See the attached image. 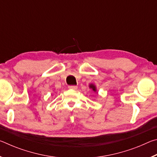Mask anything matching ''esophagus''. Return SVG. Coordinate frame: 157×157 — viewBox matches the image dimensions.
<instances>
[{"instance_id":"1","label":"esophagus","mask_w":157,"mask_h":157,"mask_svg":"<svg viewBox=\"0 0 157 157\" xmlns=\"http://www.w3.org/2000/svg\"><path fill=\"white\" fill-rule=\"evenodd\" d=\"M68 88L70 89L76 90L77 89H78V86H75V85H70V86H68Z\"/></svg>"}]
</instances>
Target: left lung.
<instances>
[{"label": "left lung", "instance_id": "1", "mask_svg": "<svg viewBox=\"0 0 157 157\" xmlns=\"http://www.w3.org/2000/svg\"><path fill=\"white\" fill-rule=\"evenodd\" d=\"M90 88H91L93 90H94V91H95V87L94 85H93V84L90 85Z\"/></svg>", "mask_w": 157, "mask_h": 157}]
</instances>
